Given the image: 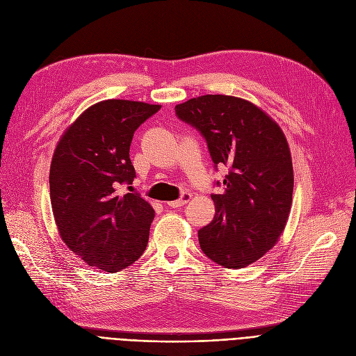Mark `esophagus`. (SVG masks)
<instances>
[{"label":"esophagus","instance_id":"1","mask_svg":"<svg viewBox=\"0 0 356 356\" xmlns=\"http://www.w3.org/2000/svg\"><path fill=\"white\" fill-rule=\"evenodd\" d=\"M191 199H192V195L189 192H184V193H181V196L177 200H172V202H168L167 205L170 208H180L183 205H186Z\"/></svg>","mask_w":356,"mask_h":356}]
</instances>
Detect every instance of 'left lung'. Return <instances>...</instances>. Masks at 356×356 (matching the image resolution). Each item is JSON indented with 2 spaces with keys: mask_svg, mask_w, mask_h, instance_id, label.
Here are the masks:
<instances>
[{
  "mask_svg": "<svg viewBox=\"0 0 356 356\" xmlns=\"http://www.w3.org/2000/svg\"><path fill=\"white\" fill-rule=\"evenodd\" d=\"M175 111L205 138L215 167H228L224 192L211 195L213 220L197 231L200 249L220 266H249L272 249L288 220L293 172L286 138L272 118L240 97L207 95Z\"/></svg>",
  "mask_w": 356,
  "mask_h": 356,
  "instance_id": "8db88e82",
  "label": "left lung"
}]
</instances>
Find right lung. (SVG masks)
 Instances as JSON below:
<instances>
[{"mask_svg": "<svg viewBox=\"0 0 356 356\" xmlns=\"http://www.w3.org/2000/svg\"><path fill=\"white\" fill-rule=\"evenodd\" d=\"M160 109L143 102H99L56 145L49 172L55 222L68 249L92 268L115 273L145 250L154 209L140 193L122 195L119 188L135 179L134 132Z\"/></svg>", "mask_w": 356, "mask_h": 356, "instance_id": "obj_1", "label": "right lung"}]
</instances>
